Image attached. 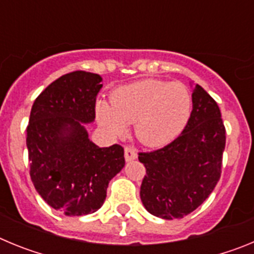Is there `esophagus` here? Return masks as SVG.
<instances>
[{
    "label": "esophagus",
    "instance_id": "obj_1",
    "mask_svg": "<svg viewBox=\"0 0 254 254\" xmlns=\"http://www.w3.org/2000/svg\"><path fill=\"white\" fill-rule=\"evenodd\" d=\"M136 158H137V152H136V150H134L133 147H131V146H126L125 147V159H126V161L134 160Z\"/></svg>",
    "mask_w": 254,
    "mask_h": 254
}]
</instances>
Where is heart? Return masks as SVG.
<instances>
[{
	"instance_id": "obj_1",
	"label": "heart",
	"mask_w": 254,
	"mask_h": 254,
	"mask_svg": "<svg viewBox=\"0 0 254 254\" xmlns=\"http://www.w3.org/2000/svg\"><path fill=\"white\" fill-rule=\"evenodd\" d=\"M192 98L185 84L146 78L117 89L111 105L96 104L98 122L108 133L125 132L133 125L134 136L146 146H163L178 136L187 125Z\"/></svg>"
}]
</instances>
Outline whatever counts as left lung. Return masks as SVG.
Instances as JSON below:
<instances>
[{
    "instance_id": "obj_1",
    "label": "left lung",
    "mask_w": 254,
    "mask_h": 254,
    "mask_svg": "<svg viewBox=\"0 0 254 254\" xmlns=\"http://www.w3.org/2000/svg\"><path fill=\"white\" fill-rule=\"evenodd\" d=\"M192 103L190 120L176 140L161 149L138 152L146 169L141 201L150 214L167 220L196 210L221 176L226 136L219 105L197 84Z\"/></svg>"
}]
</instances>
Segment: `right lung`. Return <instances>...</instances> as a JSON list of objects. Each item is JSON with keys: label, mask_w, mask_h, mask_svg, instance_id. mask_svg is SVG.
Segmentation results:
<instances>
[{"label": "right lung", "mask_w": 254, "mask_h": 254, "mask_svg": "<svg viewBox=\"0 0 254 254\" xmlns=\"http://www.w3.org/2000/svg\"><path fill=\"white\" fill-rule=\"evenodd\" d=\"M100 81L98 73H66L31 107L26 127L31 182L51 207L67 216L99 210L109 181L125 167L121 145L96 146L82 126L95 120Z\"/></svg>", "instance_id": "right-lung-1"}]
</instances>
